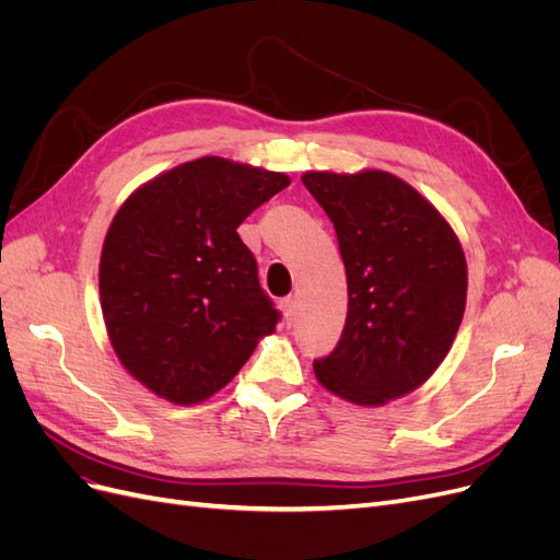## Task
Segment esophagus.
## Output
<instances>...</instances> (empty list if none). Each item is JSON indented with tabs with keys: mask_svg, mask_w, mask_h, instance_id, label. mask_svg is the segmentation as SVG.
<instances>
[{
	"mask_svg": "<svg viewBox=\"0 0 560 560\" xmlns=\"http://www.w3.org/2000/svg\"><path fill=\"white\" fill-rule=\"evenodd\" d=\"M280 308H282V315H284L287 325H292L294 317H296V299L294 296H284L280 301Z\"/></svg>",
	"mask_w": 560,
	"mask_h": 560,
	"instance_id": "1",
	"label": "esophagus"
}]
</instances>
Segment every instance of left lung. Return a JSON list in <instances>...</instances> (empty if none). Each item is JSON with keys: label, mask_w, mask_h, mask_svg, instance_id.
Here are the masks:
<instances>
[{"label": "left lung", "mask_w": 560, "mask_h": 560, "mask_svg": "<svg viewBox=\"0 0 560 560\" xmlns=\"http://www.w3.org/2000/svg\"><path fill=\"white\" fill-rule=\"evenodd\" d=\"M331 219L348 278L336 348L317 381L360 406L425 383L451 350L467 299V264L446 219L413 186L383 171L301 177Z\"/></svg>", "instance_id": "obj_1"}]
</instances>
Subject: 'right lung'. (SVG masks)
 Instances as JSON below:
<instances>
[{
    "mask_svg": "<svg viewBox=\"0 0 560 560\" xmlns=\"http://www.w3.org/2000/svg\"><path fill=\"white\" fill-rule=\"evenodd\" d=\"M287 186L282 173L206 156L151 179L116 212L100 303L118 360L151 393L208 399L276 331L280 311L238 226Z\"/></svg>",
    "mask_w": 560,
    "mask_h": 560,
    "instance_id": "obj_1",
    "label": "right lung"
}]
</instances>
